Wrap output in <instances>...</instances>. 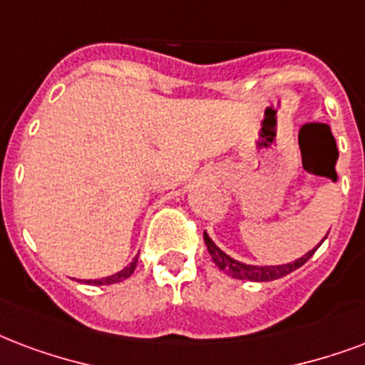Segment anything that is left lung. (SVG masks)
Returning <instances> with one entry per match:
<instances>
[{
    "label": "left lung",
    "mask_w": 365,
    "mask_h": 365,
    "mask_svg": "<svg viewBox=\"0 0 365 365\" xmlns=\"http://www.w3.org/2000/svg\"><path fill=\"white\" fill-rule=\"evenodd\" d=\"M205 245H207L208 252H210V257H212V262L218 266L222 272H226L227 275H232L235 279H245V282H258V283H264V282H274V279H279V277H285L289 275L291 272L294 269H299L302 264H306L310 260L314 252L318 250V247L325 241V235L319 245H316L312 250H308L304 257L297 258L293 262H287V264H279V266H255V264H245V262H239L235 258H232L230 255H226L224 250L220 249L218 245L214 243L212 239L208 237V233L205 232Z\"/></svg>",
    "instance_id": "left-lung-1"
}]
</instances>
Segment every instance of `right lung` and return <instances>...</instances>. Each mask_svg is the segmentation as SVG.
Segmentation results:
<instances>
[{
	"label": "right lung",
	"mask_w": 365,
	"mask_h": 365,
	"mask_svg": "<svg viewBox=\"0 0 365 365\" xmlns=\"http://www.w3.org/2000/svg\"><path fill=\"white\" fill-rule=\"evenodd\" d=\"M135 266H138V258H135V260H133L130 266H126V268L120 269V272H116L115 275L101 277V279H86L83 283H88V285H113V283H120V282H124V279H128V277L133 274Z\"/></svg>",
	"instance_id": "right-lung-1"
}]
</instances>
